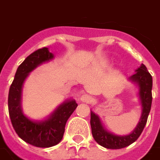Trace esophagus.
Segmentation results:
<instances>
[{"mask_svg": "<svg viewBox=\"0 0 160 160\" xmlns=\"http://www.w3.org/2000/svg\"><path fill=\"white\" fill-rule=\"evenodd\" d=\"M80 101L85 102V103H90V102L92 101V98L90 95H88V94H83L82 96H80Z\"/></svg>", "mask_w": 160, "mask_h": 160, "instance_id": "1", "label": "esophagus"}]
</instances>
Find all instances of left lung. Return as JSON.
Masks as SVG:
<instances>
[{"mask_svg":"<svg viewBox=\"0 0 160 160\" xmlns=\"http://www.w3.org/2000/svg\"><path fill=\"white\" fill-rule=\"evenodd\" d=\"M135 73L128 78V80L138 88V96L141 106V115L138 123L129 134L118 135L108 131L98 114L91 111L92 134L99 145L107 149H120L135 142L140 136L146 126L152 106V78L144 64L135 70Z\"/></svg>","mask_w":160,"mask_h":160,"instance_id":"left-lung-1","label":"left lung"}]
</instances>
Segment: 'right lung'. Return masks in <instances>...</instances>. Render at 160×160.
Returning a JSON list of instances; mask_svg holds the SVG:
<instances>
[{
  "mask_svg": "<svg viewBox=\"0 0 160 160\" xmlns=\"http://www.w3.org/2000/svg\"><path fill=\"white\" fill-rule=\"evenodd\" d=\"M53 59V53H50L48 48L31 53L18 67L8 92V112L14 131L25 142L41 148L51 147L61 142L66 123L78 106L74 99H67L42 119H31L23 112L22 88L26 79L39 66Z\"/></svg>",
  "mask_w": 160,
  "mask_h": 160,
  "instance_id": "add662e5",
  "label": "right lung"
}]
</instances>
